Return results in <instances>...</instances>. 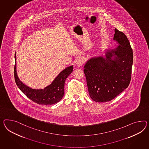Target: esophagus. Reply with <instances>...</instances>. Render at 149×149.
I'll return each mask as SVG.
<instances>
[{"mask_svg":"<svg viewBox=\"0 0 149 149\" xmlns=\"http://www.w3.org/2000/svg\"><path fill=\"white\" fill-rule=\"evenodd\" d=\"M84 60L83 58H78L76 61V64L78 66H81L84 64Z\"/></svg>","mask_w":149,"mask_h":149,"instance_id":"34e87169","label":"esophagus"}]
</instances>
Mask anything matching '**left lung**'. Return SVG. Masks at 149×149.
I'll use <instances>...</instances> for the list:
<instances>
[{
    "instance_id": "1",
    "label": "left lung",
    "mask_w": 149,
    "mask_h": 149,
    "mask_svg": "<svg viewBox=\"0 0 149 149\" xmlns=\"http://www.w3.org/2000/svg\"><path fill=\"white\" fill-rule=\"evenodd\" d=\"M119 45L107 50L105 57L91 58L84 66L89 95L96 102L114 99L128 87L131 78L133 52L125 34L115 29Z\"/></svg>"
}]
</instances>
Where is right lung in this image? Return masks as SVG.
<instances>
[{
    "label": "right lung",
    "mask_w": 149,
    "mask_h": 149,
    "mask_svg": "<svg viewBox=\"0 0 149 149\" xmlns=\"http://www.w3.org/2000/svg\"><path fill=\"white\" fill-rule=\"evenodd\" d=\"M14 68L15 79L19 89L27 97L35 103L41 105H52L61 100L64 95L65 80L72 72L73 66H70L59 73L51 84L44 89H33L23 83L17 76L16 71V53Z\"/></svg>",
    "instance_id": "right-lung-1"
}]
</instances>
